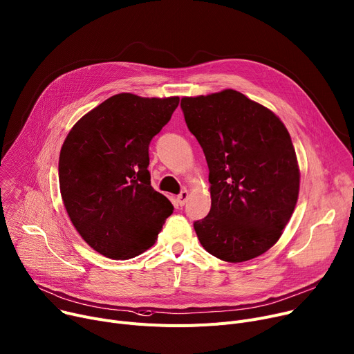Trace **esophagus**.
Instances as JSON below:
<instances>
[{"label": "esophagus", "mask_w": 354, "mask_h": 354, "mask_svg": "<svg viewBox=\"0 0 354 354\" xmlns=\"http://www.w3.org/2000/svg\"><path fill=\"white\" fill-rule=\"evenodd\" d=\"M187 200H188V192H187V189H183V192L177 196V204L180 207H183L187 203Z\"/></svg>", "instance_id": "obj_1"}]
</instances>
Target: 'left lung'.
Returning <instances> with one entry per match:
<instances>
[{"label":"left lung","mask_w":354,"mask_h":354,"mask_svg":"<svg viewBox=\"0 0 354 354\" xmlns=\"http://www.w3.org/2000/svg\"><path fill=\"white\" fill-rule=\"evenodd\" d=\"M185 123L209 170L211 209L194 230L207 252L243 262L282 235L299 194V167L285 124L232 89L183 97Z\"/></svg>","instance_id":"8db88e82"}]
</instances>
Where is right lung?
<instances>
[{
    "instance_id": "right-lung-1",
    "label": "right lung",
    "mask_w": 354,
    "mask_h": 354,
    "mask_svg": "<svg viewBox=\"0 0 354 354\" xmlns=\"http://www.w3.org/2000/svg\"><path fill=\"white\" fill-rule=\"evenodd\" d=\"M180 97L119 93L69 131L59 154V188L69 218L88 245L112 259L149 250L173 204L150 184L149 145Z\"/></svg>"
}]
</instances>
